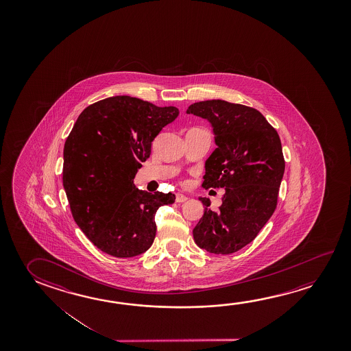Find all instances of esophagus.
<instances>
[{"label":"esophagus","instance_id":"esophagus-1","mask_svg":"<svg viewBox=\"0 0 351 351\" xmlns=\"http://www.w3.org/2000/svg\"><path fill=\"white\" fill-rule=\"evenodd\" d=\"M187 199H189V198H187L186 195H182V193H178V195H176V202H178V203H184V202L187 201Z\"/></svg>","mask_w":351,"mask_h":351}]
</instances>
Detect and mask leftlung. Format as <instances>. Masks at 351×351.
Returning <instances> with one entry per match:
<instances>
[{"instance_id": "1", "label": "left lung", "mask_w": 351, "mask_h": 351, "mask_svg": "<svg viewBox=\"0 0 351 351\" xmlns=\"http://www.w3.org/2000/svg\"><path fill=\"white\" fill-rule=\"evenodd\" d=\"M210 123L217 148L206 160L203 189H224L221 206L199 197L204 213L193 229L197 246L230 254L258 235L276 210L285 170L279 134L258 110L220 99L191 105Z\"/></svg>"}]
</instances>
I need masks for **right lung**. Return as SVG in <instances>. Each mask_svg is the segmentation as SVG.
Masks as SVG:
<instances>
[{"instance_id": "add662e5", "label": "right lung", "mask_w": 351, "mask_h": 351, "mask_svg": "<svg viewBox=\"0 0 351 351\" xmlns=\"http://www.w3.org/2000/svg\"><path fill=\"white\" fill-rule=\"evenodd\" d=\"M178 116L175 106L117 95L89 105L75 121L64 143V189L75 223L103 252L128 258L154 241L156 210L175 195H152L133 180L152 142Z\"/></svg>"}]
</instances>
